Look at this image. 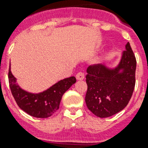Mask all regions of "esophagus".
<instances>
[{
    "label": "esophagus",
    "instance_id": "obj_1",
    "mask_svg": "<svg viewBox=\"0 0 148 148\" xmlns=\"http://www.w3.org/2000/svg\"><path fill=\"white\" fill-rule=\"evenodd\" d=\"M76 78H77V80H83L85 78V75L82 72H79L76 74Z\"/></svg>",
    "mask_w": 148,
    "mask_h": 148
}]
</instances>
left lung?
<instances>
[{"label": "left lung", "instance_id": "1", "mask_svg": "<svg viewBox=\"0 0 148 148\" xmlns=\"http://www.w3.org/2000/svg\"><path fill=\"white\" fill-rule=\"evenodd\" d=\"M136 60L127 42L121 61L114 68L97 64L87 68L86 103L93 114L109 117L124 109L129 102L136 84Z\"/></svg>", "mask_w": 148, "mask_h": 148}]
</instances>
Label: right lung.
<instances>
[{
    "label": "right lung",
    "instance_id": "right-lung-1",
    "mask_svg": "<svg viewBox=\"0 0 148 148\" xmlns=\"http://www.w3.org/2000/svg\"><path fill=\"white\" fill-rule=\"evenodd\" d=\"M8 82L12 96L22 110L34 117L47 118L58 110L62 97L76 82V78L74 76L64 78L43 92L29 93L18 85L9 66Z\"/></svg>",
    "mask_w": 148,
    "mask_h": 148
}]
</instances>
